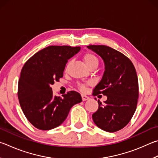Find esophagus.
<instances>
[{
	"mask_svg": "<svg viewBox=\"0 0 158 158\" xmlns=\"http://www.w3.org/2000/svg\"><path fill=\"white\" fill-rule=\"evenodd\" d=\"M81 97H82L83 101H86V100H88V99H89V97H88V96H86V95H84V94H82Z\"/></svg>",
	"mask_w": 158,
	"mask_h": 158,
	"instance_id": "obj_1",
	"label": "esophagus"
}]
</instances>
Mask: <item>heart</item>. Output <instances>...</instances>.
<instances>
[{
  "label": "heart",
  "instance_id": "1",
  "mask_svg": "<svg viewBox=\"0 0 158 158\" xmlns=\"http://www.w3.org/2000/svg\"><path fill=\"white\" fill-rule=\"evenodd\" d=\"M83 59L85 62V65L90 68H97L99 65V59L95 54L92 53V52H86L85 53L84 55H83ZM71 64V61H68V63L66 65V67H65V70H68V68H69L70 65ZM87 84H80L79 85V89L81 91H85L86 90V87H87Z\"/></svg>",
  "mask_w": 158,
  "mask_h": 158
}]
</instances>
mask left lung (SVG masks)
I'll list each match as a JSON object with an SVG mask.
<instances>
[{
  "mask_svg": "<svg viewBox=\"0 0 158 158\" xmlns=\"http://www.w3.org/2000/svg\"><path fill=\"white\" fill-rule=\"evenodd\" d=\"M88 48L104 60L105 71L101 81L93 89V96L103 94L107 100L93 113L97 127L113 133L124 128L135 112L139 97L138 79L133 63L127 56L110 47L90 45Z\"/></svg>",
  "mask_w": 158,
  "mask_h": 158,
  "instance_id": "8db88e82",
  "label": "left lung"
}]
</instances>
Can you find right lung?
<instances>
[{
  "label": "right lung",
  "mask_w": 158,
  "mask_h": 158,
  "mask_svg": "<svg viewBox=\"0 0 158 158\" xmlns=\"http://www.w3.org/2000/svg\"><path fill=\"white\" fill-rule=\"evenodd\" d=\"M79 50V47L50 45L34 54L23 67L18 85L19 103L28 121L39 130L59 127L70 108L82 102L76 91L61 97L54 96L51 88L62 78L68 59Z\"/></svg>",
  "instance_id": "obj_1"
}]
</instances>
